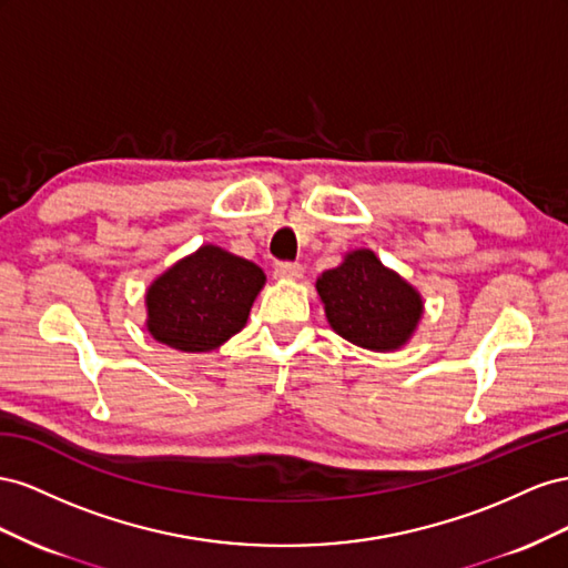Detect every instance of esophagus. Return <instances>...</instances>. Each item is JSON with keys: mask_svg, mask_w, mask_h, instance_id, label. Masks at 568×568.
I'll list each match as a JSON object with an SVG mask.
<instances>
[{"mask_svg": "<svg viewBox=\"0 0 568 568\" xmlns=\"http://www.w3.org/2000/svg\"><path fill=\"white\" fill-rule=\"evenodd\" d=\"M302 264H293V262H283V264H275V275L285 281H300L302 278Z\"/></svg>", "mask_w": 568, "mask_h": 568, "instance_id": "obj_1", "label": "esophagus"}]
</instances>
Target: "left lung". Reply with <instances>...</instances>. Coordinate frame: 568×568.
I'll use <instances>...</instances> for the list:
<instances>
[{
	"mask_svg": "<svg viewBox=\"0 0 568 568\" xmlns=\"http://www.w3.org/2000/svg\"><path fill=\"white\" fill-rule=\"evenodd\" d=\"M316 293L331 328L371 352H397L414 337L424 297L376 252L352 250L316 278Z\"/></svg>",
	"mask_w": 568,
	"mask_h": 568,
	"instance_id": "left-lung-1",
	"label": "left lung"
}]
</instances>
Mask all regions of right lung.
I'll return each instance as SVG.
<instances>
[{
    "instance_id": "obj_1",
    "label": "right lung",
    "mask_w": 568,
    "mask_h": 568,
    "mask_svg": "<svg viewBox=\"0 0 568 568\" xmlns=\"http://www.w3.org/2000/svg\"><path fill=\"white\" fill-rule=\"evenodd\" d=\"M266 273L250 258L202 245L156 275L144 293L148 333L178 352L219 349L250 318Z\"/></svg>"
}]
</instances>
